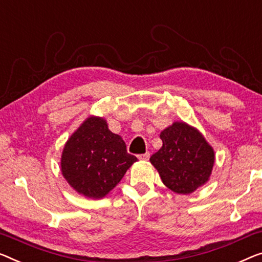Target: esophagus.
Returning a JSON list of instances; mask_svg holds the SVG:
<instances>
[{
  "label": "esophagus",
  "mask_w": 262,
  "mask_h": 262,
  "mask_svg": "<svg viewBox=\"0 0 262 262\" xmlns=\"http://www.w3.org/2000/svg\"><path fill=\"white\" fill-rule=\"evenodd\" d=\"M139 160H141V161H147L148 159H149V153H144V154H140L139 156Z\"/></svg>",
  "instance_id": "34e87169"
}]
</instances>
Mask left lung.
Wrapping results in <instances>:
<instances>
[{
	"instance_id": "obj_1",
	"label": "left lung",
	"mask_w": 262,
	"mask_h": 262,
	"mask_svg": "<svg viewBox=\"0 0 262 262\" xmlns=\"http://www.w3.org/2000/svg\"><path fill=\"white\" fill-rule=\"evenodd\" d=\"M160 138L162 147L149 161L167 188L187 195L208 182L215 153L196 128L175 121L161 132Z\"/></svg>"
}]
</instances>
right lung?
<instances>
[{"label": "right lung", "mask_w": 262, "mask_h": 262, "mask_svg": "<svg viewBox=\"0 0 262 262\" xmlns=\"http://www.w3.org/2000/svg\"><path fill=\"white\" fill-rule=\"evenodd\" d=\"M136 161V156L127 153L122 138L109 130L106 120L89 116L66 142L61 171L75 192L102 199Z\"/></svg>", "instance_id": "1"}]
</instances>
